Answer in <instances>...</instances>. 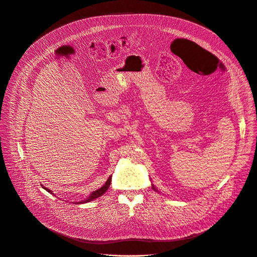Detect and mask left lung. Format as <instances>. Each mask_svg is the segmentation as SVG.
<instances>
[{
  "label": "left lung",
  "mask_w": 257,
  "mask_h": 257,
  "mask_svg": "<svg viewBox=\"0 0 257 257\" xmlns=\"http://www.w3.org/2000/svg\"><path fill=\"white\" fill-rule=\"evenodd\" d=\"M152 189H153V190H155V188H154V187H153V186H152ZM155 191H156V190H155Z\"/></svg>",
  "instance_id": "left-lung-1"
}]
</instances>
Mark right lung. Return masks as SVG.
Here are the masks:
<instances>
[{
	"mask_svg": "<svg viewBox=\"0 0 257 257\" xmlns=\"http://www.w3.org/2000/svg\"><path fill=\"white\" fill-rule=\"evenodd\" d=\"M110 185H111V177L107 180V182H106V184L102 187V188H100L99 190H97V191H95V192H93L92 194H91V196L85 200V201H83V202H81V203H88V202H91V201H93V200H95V199H97V198H99V197H101L102 195H104L106 192H107V190L109 189V187H110ZM44 190H46L48 193H50L51 194V191L50 190H48L47 188H44Z\"/></svg>",
	"mask_w": 257,
	"mask_h": 257,
	"instance_id": "1",
	"label": "right lung"
}]
</instances>
